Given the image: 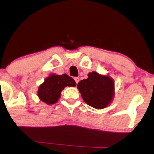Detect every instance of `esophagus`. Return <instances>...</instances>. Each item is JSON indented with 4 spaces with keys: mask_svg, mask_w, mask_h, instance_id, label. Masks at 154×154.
<instances>
[{
    "mask_svg": "<svg viewBox=\"0 0 154 154\" xmlns=\"http://www.w3.org/2000/svg\"><path fill=\"white\" fill-rule=\"evenodd\" d=\"M74 79H75L76 84H77L79 82V77H75V78H74Z\"/></svg>",
    "mask_w": 154,
    "mask_h": 154,
    "instance_id": "obj_1",
    "label": "esophagus"
}]
</instances>
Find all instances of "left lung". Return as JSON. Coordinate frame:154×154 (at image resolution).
<instances>
[{"mask_svg": "<svg viewBox=\"0 0 154 154\" xmlns=\"http://www.w3.org/2000/svg\"><path fill=\"white\" fill-rule=\"evenodd\" d=\"M77 88L84 101L96 109L109 105L114 95V83L108 76L100 75L96 72L88 75V78L81 80Z\"/></svg>", "mask_w": 154, "mask_h": 154, "instance_id": "obj_1", "label": "left lung"}]
</instances>
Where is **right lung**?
Instances as JSON below:
<instances>
[{"label":"right lung","instance_id":"right-lung-1","mask_svg":"<svg viewBox=\"0 0 154 154\" xmlns=\"http://www.w3.org/2000/svg\"><path fill=\"white\" fill-rule=\"evenodd\" d=\"M75 80L66 74L51 75L38 88V96L41 101L48 105L54 104L58 101L61 91L65 87H75Z\"/></svg>","mask_w":154,"mask_h":154}]
</instances>
